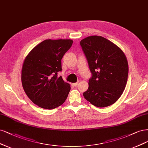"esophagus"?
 Wrapping results in <instances>:
<instances>
[{
    "mask_svg": "<svg viewBox=\"0 0 148 148\" xmlns=\"http://www.w3.org/2000/svg\"><path fill=\"white\" fill-rule=\"evenodd\" d=\"M78 84V82H76V83H73V85L74 86H76Z\"/></svg>",
    "mask_w": 148,
    "mask_h": 148,
    "instance_id": "34e87169",
    "label": "esophagus"
}]
</instances>
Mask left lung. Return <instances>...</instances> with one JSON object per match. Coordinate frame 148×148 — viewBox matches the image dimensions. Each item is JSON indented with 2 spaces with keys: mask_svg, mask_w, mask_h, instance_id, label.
I'll use <instances>...</instances> for the list:
<instances>
[{
  "mask_svg": "<svg viewBox=\"0 0 148 148\" xmlns=\"http://www.w3.org/2000/svg\"><path fill=\"white\" fill-rule=\"evenodd\" d=\"M80 45L92 73L84 97L99 108L114 103L123 94L128 78L125 55L114 43L97 35L83 39Z\"/></svg>",
  "mask_w": 148,
  "mask_h": 148,
  "instance_id": "8db88e82",
  "label": "left lung"
}]
</instances>
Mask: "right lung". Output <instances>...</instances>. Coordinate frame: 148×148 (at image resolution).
I'll return each mask as SVG.
<instances>
[{"instance_id": "1", "label": "right lung", "mask_w": 148, "mask_h": 148, "mask_svg": "<svg viewBox=\"0 0 148 148\" xmlns=\"http://www.w3.org/2000/svg\"><path fill=\"white\" fill-rule=\"evenodd\" d=\"M70 39L45 40L35 47L25 58L21 81L25 94L40 108L52 110L64 103L70 90L58 73L62 70L61 59L72 47Z\"/></svg>"}]
</instances>
